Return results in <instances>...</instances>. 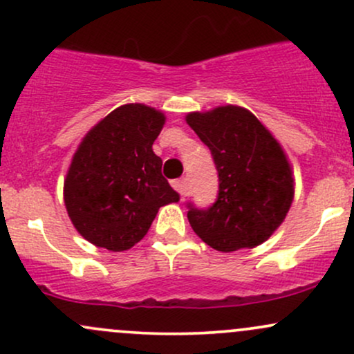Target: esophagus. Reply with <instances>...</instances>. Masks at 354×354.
Here are the masks:
<instances>
[{"instance_id": "34e87169", "label": "esophagus", "mask_w": 354, "mask_h": 354, "mask_svg": "<svg viewBox=\"0 0 354 354\" xmlns=\"http://www.w3.org/2000/svg\"><path fill=\"white\" fill-rule=\"evenodd\" d=\"M173 188L181 194V196H186L188 194V181L186 178H181V180H174L173 181Z\"/></svg>"}]
</instances>
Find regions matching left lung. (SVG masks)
<instances>
[{"instance_id":"8db88e82","label":"left lung","mask_w":354,"mask_h":354,"mask_svg":"<svg viewBox=\"0 0 354 354\" xmlns=\"http://www.w3.org/2000/svg\"><path fill=\"white\" fill-rule=\"evenodd\" d=\"M186 123L209 148L219 178L213 206L188 205L191 228L223 253L265 243L295 196L293 169L281 145L253 113L234 104L188 113Z\"/></svg>"}]
</instances>
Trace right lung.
Listing matches in <instances>:
<instances>
[{
	"instance_id": "1",
	"label": "right lung",
	"mask_w": 354,
	"mask_h": 354,
	"mask_svg": "<svg viewBox=\"0 0 354 354\" xmlns=\"http://www.w3.org/2000/svg\"><path fill=\"white\" fill-rule=\"evenodd\" d=\"M165 121L160 109L123 104L93 126L73 154L64 206L73 226L95 246L129 250L145 238L161 206L180 201L153 151Z\"/></svg>"
}]
</instances>
